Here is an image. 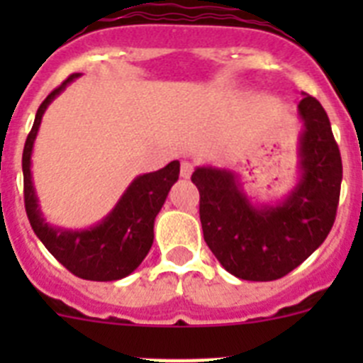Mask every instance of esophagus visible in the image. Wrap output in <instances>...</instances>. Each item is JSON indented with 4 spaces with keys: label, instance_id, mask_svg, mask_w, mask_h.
I'll return each mask as SVG.
<instances>
[{
    "label": "esophagus",
    "instance_id": "1",
    "mask_svg": "<svg viewBox=\"0 0 363 363\" xmlns=\"http://www.w3.org/2000/svg\"><path fill=\"white\" fill-rule=\"evenodd\" d=\"M192 171H194V165H192L191 162H182V167H179V174H182V178H189V176L192 174Z\"/></svg>",
    "mask_w": 363,
    "mask_h": 363
}]
</instances>
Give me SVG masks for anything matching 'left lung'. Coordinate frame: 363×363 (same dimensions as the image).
Segmentation results:
<instances>
[{
    "label": "left lung",
    "instance_id": "obj_1",
    "mask_svg": "<svg viewBox=\"0 0 363 363\" xmlns=\"http://www.w3.org/2000/svg\"><path fill=\"white\" fill-rule=\"evenodd\" d=\"M301 178L277 207L247 200L236 176L225 169L198 167L192 184L200 191L205 243L236 278L271 281L289 274L327 238L336 218L342 158L331 121L320 101L306 96L298 104Z\"/></svg>",
    "mask_w": 363,
    "mask_h": 363
}]
</instances>
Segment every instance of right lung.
Masks as SVG:
<instances>
[{"label":"right lung","mask_w":363,"mask_h":363,"mask_svg":"<svg viewBox=\"0 0 363 363\" xmlns=\"http://www.w3.org/2000/svg\"><path fill=\"white\" fill-rule=\"evenodd\" d=\"M78 76L79 74H70L62 85L45 98L36 112V120L23 149L25 211L38 238L63 267L83 280L114 281L129 277L150 251L154 240V218L178 179L179 162H171L160 171L138 176L123 192L116 207L91 229L67 230L49 225L41 216L32 184V147L43 112L50 101Z\"/></svg>","instance_id":"add662e5"}]
</instances>
